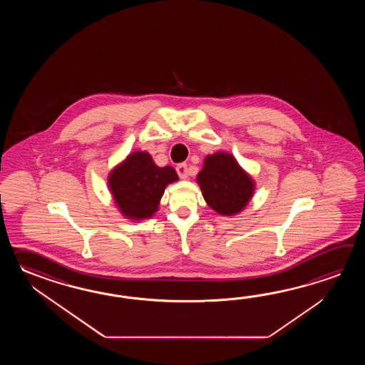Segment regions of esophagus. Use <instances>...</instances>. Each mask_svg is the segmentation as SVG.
Returning a JSON list of instances; mask_svg holds the SVG:
<instances>
[{"instance_id":"1","label":"esophagus","mask_w":365,"mask_h":365,"mask_svg":"<svg viewBox=\"0 0 365 365\" xmlns=\"http://www.w3.org/2000/svg\"><path fill=\"white\" fill-rule=\"evenodd\" d=\"M176 171H178L180 179H187V176H189V167H187V164H179V165L176 167Z\"/></svg>"}]
</instances>
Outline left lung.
<instances>
[{"mask_svg":"<svg viewBox=\"0 0 365 365\" xmlns=\"http://www.w3.org/2000/svg\"><path fill=\"white\" fill-rule=\"evenodd\" d=\"M197 182L206 203L223 217H232L245 209L256 187L235 156L223 151L205 158Z\"/></svg>","mask_w":365,"mask_h":365,"instance_id":"8db88e82","label":"left lung"}]
</instances>
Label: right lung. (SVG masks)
<instances>
[{"instance_id":"1","label":"right lung","mask_w":365,"mask_h":365,"mask_svg":"<svg viewBox=\"0 0 365 365\" xmlns=\"http://www.w3.org/2000/svg\"><path fill=\"white\" fill-rule=\"evenodd\" d=\"M178 180L175 168H160L148 153L135 151L110 171L108 187L126 219L142 220L155 214L165 187Z\"/></svg>"}]
</instances>
